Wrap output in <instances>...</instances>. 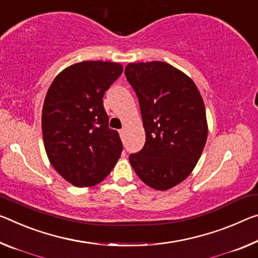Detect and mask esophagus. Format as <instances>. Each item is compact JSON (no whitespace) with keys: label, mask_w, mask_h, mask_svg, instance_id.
Here are the masks:
<instances>
[{"label":"esophagus","mask_w":258,"mask_h":258,"mask_svg":"<svg viewBox=\"0 0 258 258\" xmlns=\"http://www.w3.org/2000/svg\"><path fill=\"white\" fill-rule=\"evenodd\" d=\"M119 134H120L121 138H124L125 134H126V130H125V128H121V130L119 131Z\"/></svg>","instance_id":"obj_1"}]
</instances>
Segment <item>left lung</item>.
Returning <instances> with one entry per match:
<instances>
[{"mask_svg":"<svg viewBox=\"0 0 258 258\" xmlns=\"http://www.w3.org/2000/svg\"><path fill=\"white\" fill-rule=\"evenodd\" d=\"M125 76L137 93L146 132L144 148L130 163L147 186L167 190L191 173L206 146L203 99L194 81L166 62L130 63Z\"/></svg>","mask_w":258,"mask_h":258,"instance_id":"left-lung-1","label":"left lung"}]
</instances>
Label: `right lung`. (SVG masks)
Masks as SVG:
<instances>
[{
    "instance_id": "right-lung-1",
    "label": "right lung",
    "mask_w": 258,
    "mask_h": 258,
    "mask_svg": "<svg viewBox=\"0 0 258 258\" xmlns=\"http://www.w3.org/2000/svg\"><path fill=\"white\" fill-rule=\"evenodd\" d=\"M117 62L84 60L60 71L46 94L42 137L54 169L76 187L103 181L120 157L122 144L109 128L103 95L121 75Z\"/></svg>"
}]
</instances>
